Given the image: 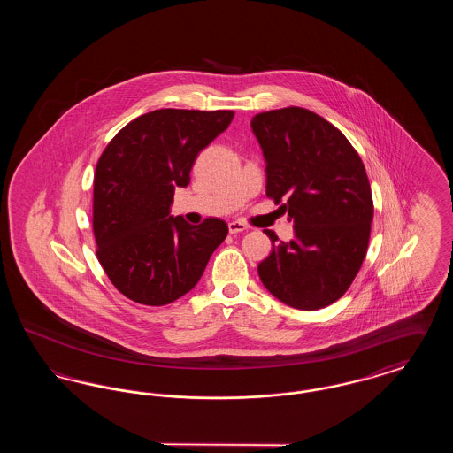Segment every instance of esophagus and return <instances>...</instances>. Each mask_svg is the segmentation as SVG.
Returning <instances> with one entry per match:
<instances>
[{"label":"esophagus","mask_w":453,"mask_h":453,"mask_svg":"<svg viewBox=\"0 0 453 453\" xmlns=\"http://www.w3.org/2000/svg\"><path fill=\"white\" fill-rule=\"evenodd\" d=\"M242 231H248V226L239 222V220H233L229 222V233L231 234H237V233H242Z\"/></svg>","instance_id":"34e87169"}]
</instances>
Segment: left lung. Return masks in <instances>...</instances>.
Wrapping results in <instances>:
<instances>
[{"mask_svg":"<svg viewBox=\"0 0 453 453\" xmlns=\"http://www.w3.org/2000/svg\"><path fill=\"white\" fill-rule=\"evenodd\" d=\"M266 163V195L287 211L294 239L279 242L258 265L279 301L316 311L338 301L357 277L373 219L365 166L345 135L318 113L288 107L251 120Z\"/></svg>","mask_w":453,"mask_h":453,"instance_id":"obj_1","label":"left lung"}]
</instances>
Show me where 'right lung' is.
<instances>
[{
  "instance_id": "1",
  "label": "right lung",
  "mask_w": 453,
  "mask_h": 453,
  "mask_svg": "<svg viewBox=\"0 0 453 453\" xmlns=\"http://www.w3.org/2000/svg\"><path fill=\"white\" fill-rule=\"evenodd\" d=\"M234 111L163 108L120 130L98 159L93 183L96 257L130 301L166 305L200 280L227 224L172 216L176 187L190 183L198 152L229 127Z\"/></svg>"
}]
</instances>
